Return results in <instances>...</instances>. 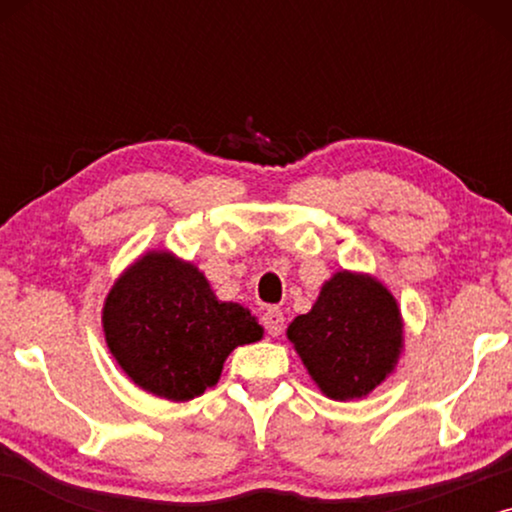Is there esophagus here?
I'll return each mask as SVG.
<instances>
[{
	"label": "esophagus",
	"mask_w": 512,
	"mask_h": 512,
	"mask_svg": "<svg viewBox=\"0 0 512 512\" xmlns=\"http://www.w3.org/2000/svg\"><path fill=\"white\" fill-rule=\"evenodd\" d=\"M263 326L270 335H279L284 328V312L279 307H268L263 314Z\"/></svg>",
	"instance_id": "esophagus-1"
}]
</instances>
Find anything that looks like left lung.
<instances>
[{"mask_svg": "<svg viewBox=\"0 0 512 512\" xmlns=\"http://www.w3.org/2000/svg\"><path fill=\"white\" fill-rule=\"evenodd\" d=\"M286 333L319 389L349 401L366 396L391 373L403 324L394 296L380 282L338 272Z\"/></svg>", "mask_w": 512, "mask_h": 512, "instance_id": "obj_1", "label": "left lung"}]
</instances>
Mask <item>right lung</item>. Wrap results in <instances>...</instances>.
I'll use <instances>...</instances> for the list:
<instances>
[{"label":"right lung","mask_w":512,"mask_h":512,"mask_svg":"<svg viewBox=\"0 0 512 512\" xmlns=\"http://www.w3.org/2000/svg\"><path fill=\"white\" fill-rule=\"evenodd\" d=\"M104 335L128 377L167 401H188L219 382L237 345L261 340L249 310L221 303L191 263L153 251L132 265L104 303Z\"/></svg>","instance_id":"obj_1"}]
</instances>
